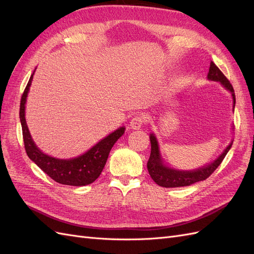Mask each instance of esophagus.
<instances>
[{
    "label": "esophagus",
    "mask_w": 254,
    "mask_h": 254,
    "mask_svg": "<svg viewBox=\"0 0 254 254\" xmlns=\"http://www.w3.org/2000/svg\"><path fill=\"white\" fill-rule=\"evenodd\" d=\"M145 118L141 117V115H136V117L132 118L131 121H130V128L133 129V130H137L142 127V125L145 123Z\"/></svg>",
    "instance_id": "34e87169"
}]
</instances>
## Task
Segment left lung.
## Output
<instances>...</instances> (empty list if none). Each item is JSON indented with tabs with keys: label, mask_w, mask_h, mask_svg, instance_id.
<instances>
[{
	"label": "left lung",
	"mask_w": 254,
	"mask_h": 254,
	"mask_svg": "<svg viewBox=\"0 0 254 254\" xmlns=\"http://www.w3.org/2000/svg\"><path fill=\"white\" fill-rule=\"evenodd\" d=\"M206 78L207 80L219 82L222 87L231 93L234 112L235 94L233 87L213 61H211L210 64L209 73H207ZM149 139L151 144V151L149 160L147 162V170L152 180L155 181L158 186L163 188L189 187L190 184L205 180L207 177H210L211 174L219 166V164L222 162V160H224V158L226 157L228 151L231 148V146L233 144V141L231 140V142L227 145V147L224 149V151H222L214 161H212L211 163H207L204 166L198 167L196 170L186 171L177 170V168H174L171 165H167V163H165L164 159L162 158V155H161L160 145L156 134L151 132L149 134Z\"/></svg>",
	"instance_id": "left-lung-1"
}]
</instances>
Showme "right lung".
I'll return each mask as SVG.
<instances>
[{"instance_id":"add662e5","label":"right lung","mask_w":254,"mask_h":254,"mask_svg":"<svg viewBox=\"0 0 254 254\" xmlns=\"http://www.w3.org/2000/svg\"><path fill=\"white\" fill-rule=\"evenodd\" d=\"M36 71V70H35ZM34 73L30 76L20 104V122L23 141L28 158L41 170L58 183L72 187H83L94 182L102 174L113 145L124 134L125 127L122 126L109 133L82 155L71 159H59L47 155L34 142L25 120V105L29 87L32 86Z\"/></svg>"}]
</instances>
